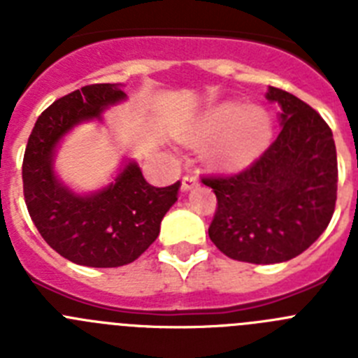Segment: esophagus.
Here are the masks:
<instances>
[{
    "instance_id": "1",
    "label": "esophagus",
    "mask_w": 358,
    "mask_h": 358,
    "mask_svg": "<svg viewBox=\"0 0 358 358\" xmlns=\"http://www.w3.org/2000/svg\"><path fill=\"white\" fill-rule=\"evenodd\" d=\"M195 186H197V177H195L194 173H188V176L182 177V181H181L182 192H188V189L195 188Z\"/></svg>"
}]
</instances>
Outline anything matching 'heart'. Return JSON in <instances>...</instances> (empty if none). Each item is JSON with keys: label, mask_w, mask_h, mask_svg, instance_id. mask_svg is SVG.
<instances>
[{"label": "heart", "mask_w": 358, "mask_h": 358, "mask_svg": "<svg viewBox=\"0 0 358 358\" xmlns=\"http://www.w3.org/2000/svg\"><path fill=\"white\" fill-rule=\"evenodd\" d=\"M217 134L208 152L211 163L224 169H242L267 148L273 125L267 113L258 107L227 102L202 113L189 129L194 138H211Z\"/></svg>", "instance_id": "1"}]
</instances>
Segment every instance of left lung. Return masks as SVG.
<instances>
[{"label": "left lung", "mask_w": 358, "mask_h": 358, "mask_svg": "<svg viewBox=\"0 0 358 358\" xmlns=\"http://www.w3.org/2000/svg\"><path fill=\"white\" fill-rule=\"evenodd\" d=\"M281 132L249 169L202 177L217 211L210 238L226 256L248 264L296 258L328 227L337 201V152L327 122L308 103L278 87Z\"/></svg>", "instance_id": "8db88e82"}]
</instances>
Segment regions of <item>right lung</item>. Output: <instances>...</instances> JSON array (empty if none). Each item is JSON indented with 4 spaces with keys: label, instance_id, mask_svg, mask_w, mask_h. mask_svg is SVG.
Returning a JSON list of instances; mask_svg holds the SVG:
<instances>
[{
    "label": "right lung",
    "instance_id": "1",
    "mask_svg": "<svg viewBox=\"0 0 358 358\" xmlns=\"http://www.w3.org/2000/svg\"><path fill=\"white\" fill-rule=\"evenodd\" d=\"M125 96L116 84H91L59 98L37 118L24 150L23 192L31 220L50 248L85 267H122L140 258L181 188L179 181L164 188L148 185L134 161L90 195L57 179L59 141L78 123L102 120L103 109Z\"/></svg>",
    "mask_w": 358,
    "mask_h": 358
}]
</instances>
